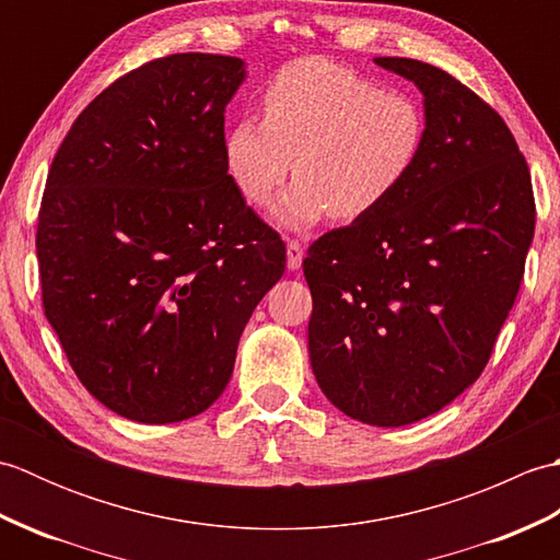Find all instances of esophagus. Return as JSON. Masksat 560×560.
Returning a JSON list of instances; mask_svg holds the SVG:
<instances>
[{"label":"esophagus","instance_id":"obj_1","mask_svg":"<svg viewBox=\"0 0 560 560\" xmlns=\"http://www.w3.org/2000/svg\"><path fill=\"white\" fill-rule=\"evenodd\" d=\"M301 261H303V245L299 241H289L287 243V267L291 271L301 269Z\"/></svg>","mask_w":560,"mask_h":560}]
</instances>
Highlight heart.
I'll list each match as a JSON object with an SVG mask.
<instances>
[{"mask_svg": "<svg viewBox=\"0 0 560 560\" xmlns=\"http://www.w3.org/2000/svg\"><path fill=\"white\" fill-rule=\"evenodd\" d=\"M265 120L245 115L223 141V163L249 205L265 207L293 168L299 180L273 221L301 231L365 219L409 180L425 144V115L407 93L327 59L283 67L261 96Z\"/></svg>", "mask_w": 560, "mask_h": 560, "instance_id": "b5f03b06", "label": "heart"}]
</instances>
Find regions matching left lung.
<instances>
[{
	"label": "left lung",
	"mask_w": 560,
	"mask_h": 560,
	"mask_svg": "<svg viewBox=\"0 0 560 560\" xmlns=\"http://www.w3.org/2000/svg\"><path fill=\"white\" fill-rule=\"evenodd\" d=\"M423 93L425 144L383 207L303 259L319 389L351 419L397 428L477 383L534 237L527 161L491 105L447 71L375 57Z\"/></svg>",
	"instance_id": "left-lung-1"
}]
</instances>
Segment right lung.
Masks as SVG:
<instances>
[{
	"mask_svg": "<svg viewBox=\"0 0 560 560\" xmlns=\"http://www.w3.org/2000/svg\"><path fill=\"white\" fill-rule=\"evenodd\" d=\"M243 81L237 57L153 59L89 103L47 173L45 317L81 385L129 421L207 411L287 269L223 163V113Z\"/></svg>",
	"mask_w": 560,
	"mask_h": 560,
	"instance_id": "add662e5",
	"label": "right lung"
}]
</instances>
